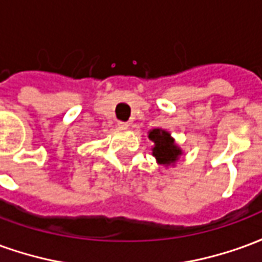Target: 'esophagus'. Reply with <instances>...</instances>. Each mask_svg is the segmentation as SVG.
<instances>
[{
    "mask_svg": "<svg viewBox=\"0 0 262 262\" xmlns=\"http://www.w3.org/2000/svg\"><path fill=\"white\" fill-rule=\"evenodd\" d=\"M118 127H120V129H127V127H129V123L119 120V122H118Z\"/></svg>",
    "mask_w": 262,
    "mask_h": 262,
    "instance_id": "34e87169",
    "label": "esophagus"
}]
</instances>
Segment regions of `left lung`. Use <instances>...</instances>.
Listing matches in <instances>:
<instances>
[{"mask_svg": "<svg viewBox=\"0 0 262 262\" xmlns=\"http://www.w3.org/2000/svg\"><path fill=\"white\" fill-rule=\"evenodd\" d=\"M148 139L154 143L153 156L160 164L168 165L176 163L178 156L181 154V150L174 144V140L171 139L168 132L153 129L148 133Z\"/></svg>", "mask_w": 262, "mask_h": 262, "instance_id": "1", "label": "left lung"}]
</instances>
